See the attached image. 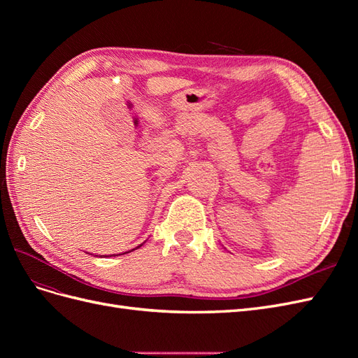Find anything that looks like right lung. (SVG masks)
Masks as SVG:
<instances>
[{
  "mask_svg": "<svg viewBox=\"0 0 358 358\" xmlns=\"http://www.w3.org/2000/svg\"><path fill=\"white\" fill-rule=\"evenodd\" d=\"M142 245H143V243H142ZM142 245H138L137 248H140V246H142ZM131 251H134V249H131ZM131 251H129V252H131ZM125 254H127V252H125ZM113 255H115V254H113ZM115 257H116V255H115Z\"/></svg>",
  "mask_w": 358,
  "mask_h": 358,
  "instance_id": "obj_1",
  "label": "right lung"
}]
</instances>
